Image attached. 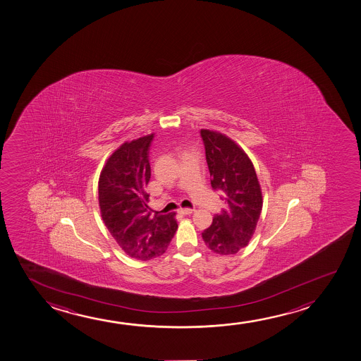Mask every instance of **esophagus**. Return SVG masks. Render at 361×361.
Masks as SVG:
<instances>
[{
	"instance_id": "esophagus-1",
	"label": "esophagus",
	"mask_w": 361,
	"mask_h": 361,
	"mask_svg": "<svg viewBox=\"0 0 361 361\" xmlns=\"http://www.w3.org/2000/svg\"><path fill=\"white\" fill-rule=\"evenodd\" d=\"M193 211H195V209H192V208H180V209H178V212L181 213V214H191Z\"/></svg>"
}]
</instances>
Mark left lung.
I'll use <instances>...</instances> for the list:
<instances>
[{
    "mask_svg": "<svg viewBox=\"0 0 361 361\" xmlns=\"http://www.w3.org/2000/svg\"><path fill=\"white\" fill-rule=\"evenodd\" d=\"M211 186L222 193L227 207L202 233L203 242L221 255L247 247L262 208V188L255 169L243 149L223 134L201 129Z\"/></svg>",
    "mask_w": 361,
    "mask_h": 361,
    "instance_id": "obj_1",
    "label": "left lung"
}]
</instances>
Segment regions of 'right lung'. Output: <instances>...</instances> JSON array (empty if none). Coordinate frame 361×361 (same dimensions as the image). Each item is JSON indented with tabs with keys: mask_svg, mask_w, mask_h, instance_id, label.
<instances>
[{
	"mask_svg": "<svg viewBox=\"0 0 361 361\" xmlns=\"http://www.w3.org/2000/svg\"><path fill=\"white\" fill-rule=\"evenodd\" d=\"M154 134L122 144L101 171V216L129 257L150 260L168 249L178 229L175 213H152L145 188L150 180L149 148Z\"/></svg>",
	"mask_w": 361,
	"mask_h": 361,
	"instance_id": "add662e5",
	"label": "right lung"
}]
</instances>
